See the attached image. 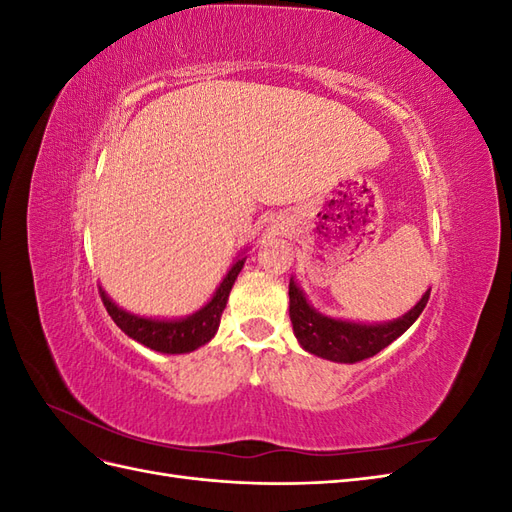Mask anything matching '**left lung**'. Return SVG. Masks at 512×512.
Listing matches in <instances>:
<instances>
[{"label": "left lung", "instance_id": "obj_1", "mask_svg": "<svg viewBox=\"0 0 512 512\" xmlns=\"http://www.w3.org/2000/svg\"><path fill=\"white\" fill-rule=\"evenodd\" d=\"M431 288L423 294L408 314L391 322L363 324L350 320H337L322 316L307 303L303 290L290 277L288 297H290V322L299 344L316 356L335 363H356L378 354L382 348L393 344L399 335H404L414 320L421 316L429 301Z\"/></svg>", "mask_w": 512, "mask_h": 512}]
</instances>
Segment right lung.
<instances>
[{
    "instance_id": "1",
    "label": "right lung",
    "mask_w": 512,
    "mask_h": 512,
    "mask_svg": "<svg viewBox=\"0 0 512 512\" xmlns=\"http://www.w3.org/2000/svg\"><path fill=\"white\" fill-rule=\"evenodd\" d=\"M243 262L245 258H239L235 265L230 267L222 284L218 286V290H215L211 301L205 307H200L192 316L177 318V320H158V318H143V316L130 314L126 309L117 307L115 301L102 290V286H100V297L108 316H111L117 327L128 337H132L134 342L164 354H185L211 342V337L215 335V331H218L228 294L232 290V284L237 280V275L243 269Z\"/></svg>"
}]
</instances>
